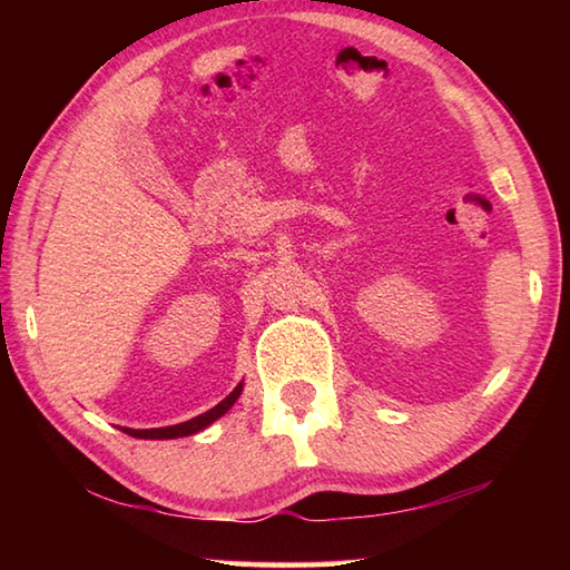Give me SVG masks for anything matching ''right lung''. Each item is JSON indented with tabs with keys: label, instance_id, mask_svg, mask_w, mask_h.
Masks as SVG:
<instances>
[{
	"label": "right lung",
	"instance_id": "obj_1",
	"mask_svg": "<svg viewBox=\"0 0 570 570\" xmlns=\"http://www.w3.org/2000/svg\"><path fill=\"white\" fill-rule=\"evenodd\" d=\"M242 394V384H237L233 392H229V396H225L220 404L213 406L210 411H205V414L190 419V421H184V423H176V426H166V429H144V431H137V429H122L125 433L135 435V439H184V435H190V433H198L203 431L205 426H210V423L215 419H220L225 411L233 406L237 402V396Z\"/></svg>",
	"mask_w": 570,
	"mask_h": 570
}]
</instances>
